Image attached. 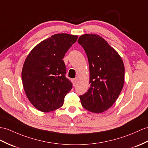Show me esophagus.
Returning a JSON list of instances; mask_svg holds the SVG:
<instances>
[{
    "label": "esophagus",
    "instance_id": "34e87169",
    "mask_svg": "<svg viewBox=\"0 0 148 148\" xmlns=\"http://www.w3.org/2000/svg\"><path fill=\"white\" fill-rule=\"evenodd\" d=\"M78 83V79L77 78L73 79V84L74 86H76Z\"/></svg>",
    "mask_w": 148,
    "mask_h": 148
}]
</instances>
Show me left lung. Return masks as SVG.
I'll list each match as a JSON object with an SVG mask.
<instances>
[{
	"instance_id": "obj_1",
	"label": "left lung",
	"mask_w": 148,
	"mask_h": 148,
	"mask_svg": "<svg viewBox=\"0 0 148 148\" xmlns=\"http://www.w3.org/2000/svg\"><path fill=\"white\" fill-rule=\"evenodd\" d=\"M78 42L87 56L90 76L88 90L79 97L85 109L101 113L113 105L123 88L124 63L116 50L99 35H82Z\"/></svg>"
}]
</instances>
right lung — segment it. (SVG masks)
I'll use <instances>...</instances> for the list:
<instances>
[{
	"label": "right lung",
	"instance_id": "1",
	"mask_svg": "<svg viewBox=\"0 0 148 148\" xmlns=\"http://www.w3.org/2000/svg\"><path fill=\"white\" fill-rule=\"evenodd\" d=\"M77 36L56 34L41 42L27 56L22 70L24 91L37 109L48 112L59 109L73 86L66 77L63 58Z\"/></svg>",
	"mask_w": 148,
	"mask_h": 148
}]
</instances>
